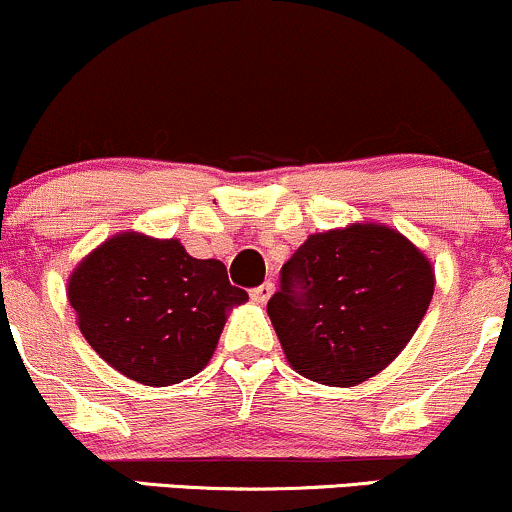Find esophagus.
<instances>
[{
  "mask_svg": "<svg viewBox=\"0 0 512 512\" xmlns=\"http://www.w3.org/2000/svg\"><path fill=\"white\" fill-rule=\"evenodd\" d=\"M272 293H274V284L272 281H264V284L255 286V289L250 291V298L255 303H267L269 298H272Z\"/></svg>",
  "mask_w": 512,
  "mask_h": 512,
  "instance_id": "34e87169",
  "label": "esophagus"
}]
</instances>
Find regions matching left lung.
<instances>
[{
    "instance_id": "left-lung-1",
    "label": "left lung",
    "mask_w": 512,
    "mask_h": 512,
    "mask_svg": "<svg viewBox=\"0 0 512 512\" xmlns=\"http://www.w3.org/2000/svg\"><path fill=\"white\" fill-rule=\"evenodd\" d=\"M426 255L395 228L315 233L281 267L267 313L296 373L354 387L395 361L433 298Z\"/></svg>"
}]
</instances>
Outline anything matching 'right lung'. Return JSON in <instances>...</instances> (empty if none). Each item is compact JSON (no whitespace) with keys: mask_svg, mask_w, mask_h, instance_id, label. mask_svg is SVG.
<instances>
[{"mask_svg":"<svg viewBox=\"0 0 512 512\" xmlns=\"http://www.w3.org/2000/svg\"><path fill=\"white\" fill-rule=\"evenodd\" d=\"M67 296L93 351L151 387L197 375L219 344L228 310L248 301L223 262L197 260L175 238L134 231L84 257Z\"/></svg>","mask_w":512,"mask_h":512,"instance_id":"add662e5","label":"right lung"}]
</instances>
